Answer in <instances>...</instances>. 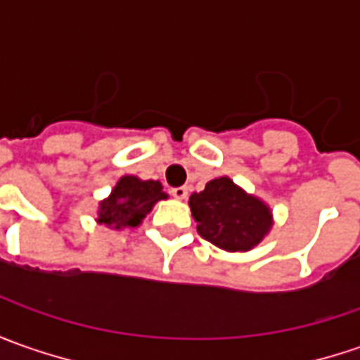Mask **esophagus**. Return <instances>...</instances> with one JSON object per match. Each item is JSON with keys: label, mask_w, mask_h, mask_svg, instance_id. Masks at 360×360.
<instances>
[{"label": "esophagus", "mask_w": 360, "mask_h": 360, "mask_svg": "<svg viewBox=\"0 0 360 360\" xmlns=\"http://www.w3.org/2000/svg\"><path fill=\"white\" fill-rule=\"evenodd\" d=\"M171 195H173L175 199H187L189 189H187V187H173V189H171Z\"/></svg>", "instance_id": "34e87169"}]
</instances>
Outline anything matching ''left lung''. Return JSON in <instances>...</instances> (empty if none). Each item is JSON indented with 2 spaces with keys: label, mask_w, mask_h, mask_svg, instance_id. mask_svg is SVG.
<instances>
[{
  "label": "left lung",
  "mask_w": 360,
  "mask_h": 360,
  "mask_svg": "<svg viewBox=\"0 0 360 360\" xmlns=\"http://www.w3.org/2000/svg\"><path fill=\"white\" fill-rule=\"evenodd\" d=\"M199 235L227 251H249L271 229V211L263 201L239 189L227 177L209 181L189 197Z\"/></svg>",
  "instance_id": "8db88e82"
}]
</instances>
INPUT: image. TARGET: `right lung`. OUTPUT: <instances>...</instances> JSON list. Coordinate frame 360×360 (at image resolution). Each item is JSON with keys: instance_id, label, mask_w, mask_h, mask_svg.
<instances>
[{"instance_id": "1", "label": "right lung", "mask_w": 360, "mask_h": 360, "mask_svg": "<svg viewBox=\"0 0 360 360\" xmlns=\"http://www.w3.org/2000/svg\"><path fill=\"white\" fill-rule=\"evenodd\" d=\"M163 185L159 181H141L137 177H121L109 199L99 205V223L107 227H137L151 207L165 199Z\"/></svg>"}]
</instances>
